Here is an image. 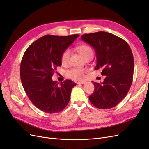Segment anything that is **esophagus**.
Masks as SVG:
<instances>
[{
  "mask_svg": "<svg viewBox=\"0 0 149 149\" xmlns=\"http://www.w3.org/2000/svg\"><path fill=\"white\" fill-rule=\"evenodd\" d=\"M86 82H84V81H80V82H77V84H86Z\"/></svg>",
  "mask_w": 149,
  "mask_h": 149,
  "instance_id": "34e87169",
  "label": "esophagus"
}]
</instances>
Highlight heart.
Returning a JSON list of instances; mask_svg holds the SVG:
<instances>
[{"label": "heart", "instance_id": "b5f03b06", "mask_svg": "<svg viewBox=\"0 0 149 149\" xmlns=\"http://www.w3.org/2000/svg\"><path fill=\"white\" fill-rule=\"evenodd\" d=\"M79 52L82 55L84 58H86L88 56H93V51L91 47L88 45H82L77 47ZM71 56V50L69 49H66L62 54L61 61L63 64H65L69 62ZM87 70L84 69L75 68L72 69L67 72V75L68 77L75 80H82L84 79L85 74Z\"/></svg>", "mask_w": 149, "mask_h": 149}]
</instances>
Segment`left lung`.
I'll use <instances>...</instances> for the list:
<instances>
[{
	"label": "left lung",
	"instance_id": "obj_1",
	"mask_svg": "<svg viewBox=\"0 0 149 149\" xmlns=\"http://www.w3.org/2000/svg\"><path fill=\"white\" fill-rule=\"evenodd\" d=\"M82 40L92 45L97 56V70L105 75L102 84L92 83L94 92L88 97L95 107H114L126 97L132 83L134 61L127 42L112 33L105 32L85 33Z\"/></svg>",
	"mask_w": 149,
	"mask_h": 149
}]
</instances>
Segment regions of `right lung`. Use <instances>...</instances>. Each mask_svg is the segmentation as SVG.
<instances>
[{
  "label": "right lung",
  "instance_id": "1",
  "mask_svg": "<svg viewBox=\"0 0 149 149\" xmlns=\"http://www.w3.org/2000/svg\"><path fill=\"white\" fill-rule=\"evenodd\" d=\"M79 36L46 35L25 50L20 63L21 82L30 100L43 112H60L69 103L76 84L65 80L58 85L52 78L57 67L62 65V52Z\"/></svg>",
  "mask_w": 149,
  "mask_h": 149
}]
</instances>
